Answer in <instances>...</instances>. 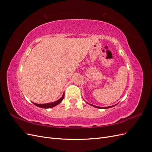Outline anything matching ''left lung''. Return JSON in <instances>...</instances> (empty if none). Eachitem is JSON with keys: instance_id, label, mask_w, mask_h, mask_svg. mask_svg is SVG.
<instances>
[{"instance_id": "8db88e82", "label": "left lung", "mask_w": 152, "mask_h": 152, "mask_svg": "<svg viewBox=\"0 0 152 152\" xmlns=\"http://www.w3.org/2000/svg\"><path fill=\"white\" fill-rule=\"evenodd\" d=\"M88 104H89V103H88ZM90 105H91V106H93V107H95V108H100V109H107V108H112V107H115V105H117V104H115V105H113V106H111V107H98V106H95V105H93V104H89Z\"/></svg>"}]
</instances>
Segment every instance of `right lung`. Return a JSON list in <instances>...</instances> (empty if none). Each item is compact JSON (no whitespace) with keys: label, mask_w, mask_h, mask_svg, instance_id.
Here are the masks:
<instances>
[{"label":"right lung","mask_w":152,"mask_h":152,"mask_svg":"<svg viewBox=\"0 0 152 152\" xmlns=\"http://www.w3.org/2000/svg\"><path fill=\"white\" fill-rule=\"evenodd\" d=\"M64 96H65V93H63L62 97L60 99H59L58 100L56 101V102H52V103H45V104H37V103H33L35 105H36L37 107H40V108H53V107H55V106L58 105V104H59L62 102V100L64 99Z\"/></svg>","instance_id":"right-lung-1"}]
</instances>
